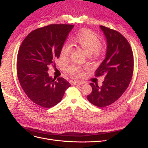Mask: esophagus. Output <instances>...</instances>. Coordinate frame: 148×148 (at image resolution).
I'll use <instances>...</instances> for the list:
<instances>
[{"label":"esophagus","mask_w":148,"mask_h":148,"mask_svg":"<svg viewBox=\"0 0 148 148\" xmlns=\"http://www.w3.org/2000/svg\"><path fill=\"white\" fill-rule=\"evenodd\" d=\"M73 84L74 85H78V84H79V85H82V84H83L84 83L82 82H79V81H73Z\"/></svg>","instance_id":"esophagus-1"}]
</instances>
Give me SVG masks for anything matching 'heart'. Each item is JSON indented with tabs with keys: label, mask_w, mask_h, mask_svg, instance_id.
Here are the masks:
<instances>
[{
	"label": "heart",
	"mask_w": 148,
	"mask_h": 148,
	"mask_svg": "<svg viewBox=\"0 0 148 148\" xmlns=\"http://www.w3.org/2000/svg\"><path fill=\"white\" fill-rule=\"evenodd\" d=\"M75 41L81 46L88 55L95 53L98 55L102 52V47L100 41L96 34L91 31L84 29L82 30L75 38ZM72 47L71 44L65 42L63 44L60 51V56L63 58L69 57L70 55ZM69 73L73 77H80L83 75V70L81 66L74 65L67 69Z\"/></svg>",
	"instance_id": "heart-1"
}]
</instances>
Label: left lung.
Returning <instances> with one entry per match:
<instances>
[{"label": "left lung", "mask_w": 148, "mask_h": 148, "mask_svg": "<svg viewBox=\"0 0 148 148\" xmlns=\"http://www.w3.org/2000/svg\"><path fill=\"white\" fill-rule=\"evenodd\" d=\"M107 41L105 59L96 71V77L104 76L101 87L91 83L92 91L87 99L99 107L109 106L127 89L133 72V54L129 42L118 31L100 26Z\"/></svg>", "instance_id": "1"}]
</instances>
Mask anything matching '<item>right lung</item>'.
Returning <instances> with one entry per match:
<instances>
[{"label":"right lung","instance_id":"right-lung-1","mask_svg":"<svg viewBox=\"0 0 148 148\" xmlns=\"http://www.w3.org/2000/svg\"><path fill=\"white\" fill-rule=\"evenodd\" d=\"M73 25H49L31 32L20 47L16 70L20 84L35 104L51 108L62 99L71 84L62 77L52 78L48 66L60 55L61 48Z\"/></svg>","mask_w":148,"mask_h":148}]
</instances>
